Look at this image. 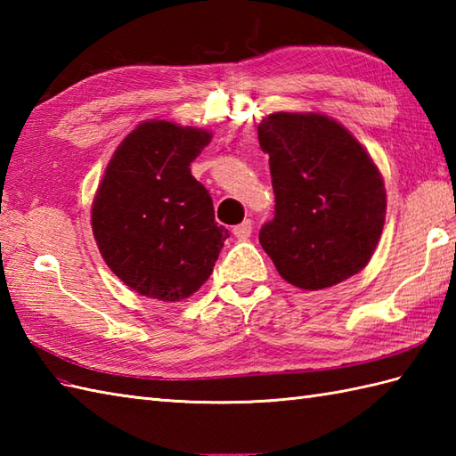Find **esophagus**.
Segmentation results:
<instances>
[{"instance_id": "34e87169", "label": "esophagus", "mask_w": 456, "mask_h": 456, "mask_svg": "<svg viewBox=\"0 0 456 456\" xmlns=\"http://www.w3.org/2000/svg\"><path fill=\"white\" fill-rule=\"evenodd\" d=\"M233 233L239 240H245L250 237V233H253V221L250 219H245L243 223H239V225L233 229Z\"/></svg>"}]
</instances>
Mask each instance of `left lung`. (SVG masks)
I'll return each instance as SVG.
<instances>
[{
  "mask_svg": "<svg viewBox=\"0 0 456 456\" xmlns=\"http://www.w3.org/2000/svg\"><path fill=\"white\" fill-rule=\"evenodd\" d=\"M276 196L258 240L302 289L354 276L370 260L386 217L384 180L343 125L317 113H273L258 125Z\"/></svg>",
  "mask_w": 456,
  "mask_h": 456,
  "instance_id": "obj_1",
  "label": "left lung"
}]
</instances>
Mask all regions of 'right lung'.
<instances>
[{
  "label": "right lung",
  "mask_w": 456,
  "mask_h": 456,
  "mask_svg": "<svg viewBox=\"0 0 456 456\" xmlns=\"http://www.w3.org/2000/svg\"><path fill=\"white\" fill-rule=\"evenodd\" d=\"M211 133L147 121L127 134L95 193L92 229L105 263L141 296L180 302L213 273L229 231L190 164Z\"/></svg>",
  "instance_id": "1"
}]
</instances>
